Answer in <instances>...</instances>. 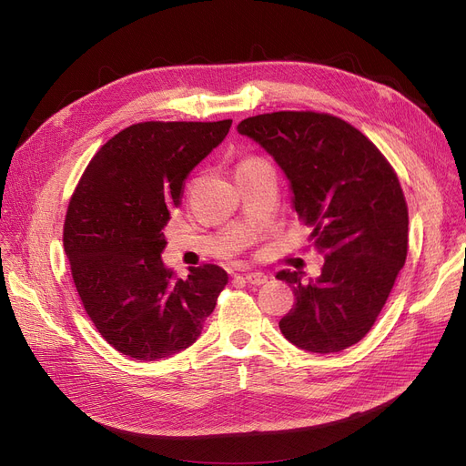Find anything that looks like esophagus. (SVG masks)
<instances>
[{"instance_id":"34e87169","label":"esophagus","mask_w":466,"mask_h":466,"mask_svg":"<svg viewBox=\"0 0 466 466\" xmlns=\"http://www.w3.org/2000/svg\"><path fill=\"white\" fill-rule=\"evenodd\" d=\"M246 279L248 283L251 285H264L268 281V276L264 272H248L246 274Z\"/></svg>"}]
</instances>
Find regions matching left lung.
<instances>
[{
  "mask_svg": "<svg viewBox=\"0 0 466 466\" xmlns=\"http://www.w3.org/2000/svg\"><path fill=\"white\" fill-rule=\"evenodd\" d=\"M285 174L292 209L325 255L321 276L281 270L297 304L283 336L304 351L336 353L376 321L408 253V208L397 174L378 147L346 120L313 111H278L238 125Z\"/></svg>",
  "mask_w": 466,
  "mask_h": 466,
  "instance_id": "obj_1",
  "label": "left lung"
}]
</instances>
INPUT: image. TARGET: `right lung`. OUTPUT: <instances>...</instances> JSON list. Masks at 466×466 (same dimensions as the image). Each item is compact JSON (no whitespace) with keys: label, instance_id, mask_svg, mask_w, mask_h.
I'll use <instances>...</instances> for the list:
<instances>
[{"label":"right lung","instance_id":"obj_1","mask_svg":"<svg viewBox=\"0 0 466 466\" xmlns=\"http://www.w3.org/2000/svg\"><path fill=\"white\" fill-rule=\"evenodd\" d=\"M232 120L139 122L111 137L71 196L64 249L81 302L107 344L136 360L192 346L228 283L220 266L174 278L164 227L181 188Z\"/></svg>","mask_w":466,"mask_h":466}]
</instances>
